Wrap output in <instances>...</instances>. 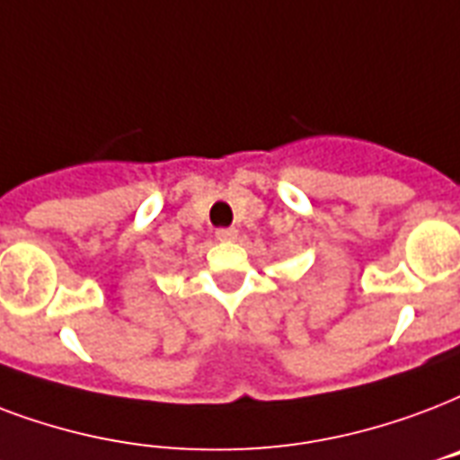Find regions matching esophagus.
<instances>
[{
  "mask_svg": "<svg viewBox=\"0 0 460 460\" xmlns=\"http://www.w3.org/2000/svg\"><path fill=\"white\" fill-rule=\"evenodd\" d=\"M238 236L236 229H217V238L219 241H234Z\"/></svg>",
  "mask_w": 460,
  "mask_h": 460,
  "instance_id": "obj_1",
  "label": "esophagus"
}]
</instances>
